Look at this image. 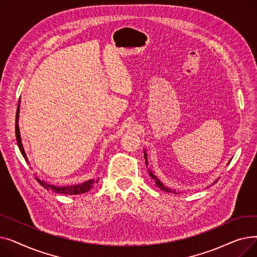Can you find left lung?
I'll use <instances>...</instances> for the list:
<instances>
[{"label": "left lung", "instance_id": "1", "mask_svg": "<svg viewBox=\"0 0 257 257\" xmlns=\"http://www.w3.org/2000/svg\"><path fill=\"white\" fill-rule=\"evenodd\" d=\"M145 159H146V165L148 166V160H147V154H146V152H145ZM149 174H150V176L152 177V179L155 181V184H156V186L157 187H159L161 191H165V192H168V193H174V194H179V193H176L175 191H173V190H171V188H169V187H167V186H165L163 183H161L158 179H157V177L155 176V175L149 170ZM217 182V181H215Z\"/></svg>", "mask_w": 257, "mask_h": 257}]
</instances>
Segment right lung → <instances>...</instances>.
Instances as JSON below:
<instances>
[{"instance_id":"right-lung-1","label":"right lung","mask_w":257,"mask_h":257,"mask_svg":"<svg viewBox=\"0 0 257 257\" xmlns=\"http://www.w3.org/2000/svg\"><path fill=\"white\" fill-rule=\"evenodd\" d=\"M20 103L21 101H19V105H18V110H17V117H16V138H17V142L20 148V151L22 153V155L24 156L25 160L27 161V164H29V160L27 158V155L25 153V150L23 148V144H22V139H21V133H20V128H19V114H20ZM37 181L39 182V184L42 185L43 187H45L46 190H51L54 193H58V194H63V195H79V194H84L86 192H88L89 190H91L92 186L94 183H98V180H88L85 181L81 184H75V185H70V186H56V185H52L50 183H48L45 180H40L38 178H36Z\"/></svg>"}]
</instances>
